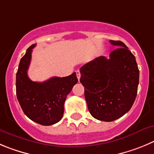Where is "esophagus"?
<instances>
[{
  "instance_id": "1",
  "label": "esophagus",
  "mask_w": 154,
  "mask_h": 154,
  "mask_svg": "<svg viewBox=\"0 0 154 154\" xmlns=\"http://www.w3.org/2000/svg\"><path fill=\"white\" fill-rule=\"evenodd\" d=\"M76 73H77V79H78V80H80V76H81V74H80V70H77V71H76Z\"/></svg>"
}]
</instances>
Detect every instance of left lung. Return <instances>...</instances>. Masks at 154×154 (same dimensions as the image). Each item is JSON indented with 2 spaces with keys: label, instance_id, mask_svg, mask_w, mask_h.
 Wrapping results in <instances>:
<instances>
[{
  "label": "left lung",
  "instance_id": "8db88e82",
  "mask_svg": "<svg viewBox=\"0 0 154 154\" xmlns=\"http://www.w3.org/2000/svg\"><path fill=\"white\" fill-rule=\"evenodd\" d=\"M109 42L117 47L109 58L100 56L80 69L89 111L103 122L116 120L131 109L139 84L134 55L122 42Z\"/></svg>",
  "mask_w": 154,
  "mask_h": 154
}]
</instances>
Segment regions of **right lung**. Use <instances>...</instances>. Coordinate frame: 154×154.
<instances>
[{
    "mask_svg": "<svg viewBox=\"0 0 154 154\" xmlns=\"http://www.w3.org/2000/svg\"><path fill=\"white\" fill-rule=\"evenodd\" d=\"M35 46V44L32 45L20 61L16 78L17 100L29 119L42 125H51L62 119L66 97L78 80L74 72L41 83L32 81L27 70Z\"/></svg>",
    "mask_w": 154,
    "mask_h": 154,
    "instance_id": "obj_1",
    "label": "right lung"
}]
</instances>
